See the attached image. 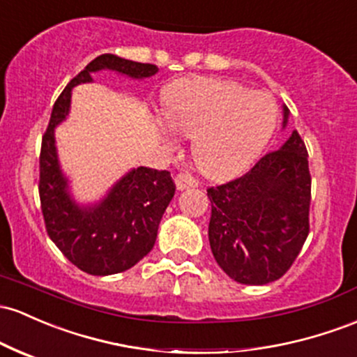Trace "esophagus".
<instances>
[{
  "mask_svg": "<svg viewBox=\"0 0 357 357\" xmlns=\"http://www.w3.org/2000/svg\"><path fill=\"white\" fill-rule=\"evenodd\" d=\"M176 186H178V190H188V188H197L198 186V181L193 178L191 174H188V172H179L178 176H176Z\"/></svg>",
  "mask_w": 357,
  "mask_h": 357,
  "instance_id": "1",
  "label": "esophagus"
}]
</instances>
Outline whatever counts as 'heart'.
<instances>
[{
    "instance_id": "heart-1",
    "label": "heart",
    "mask_w": 357,
    "mask_h": 357,
    "mask_svg": "<svg viewBox=\"0 0 357 357\" xmlns=\"http://www.w3.org/2000/svg\"><path fill=\"white\" fill-rule=\"evenodd\" d=\"M167 123L159 127L162 142L178 146L174 132L193 139L191 154L206 178L223 181L244 172L268 146L278 121L269 95L222 77H183L162 91Z\"/></svg>"
}]
</instances>
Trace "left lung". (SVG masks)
Listing matches in <instances>:
<instances>
[{
	"label": "left lung",
	"instance_id": "left-lung-1",
	"mask_svg": "<svg viewBox=\"0 0 357 357\" xmlns=\"http://www.w3.org/2000/svg\"><path fill=\"white\" fill-rule=\"evenodd\" d=\"M288 116L283 105V128ZM310 186L307 147L293 130L244 176L206 190L211 252L234 281L259 287L288 271L308 236Z\"/></svg>",
	"mask_w": 357,
	"mask_h": 357
}]
</instances>
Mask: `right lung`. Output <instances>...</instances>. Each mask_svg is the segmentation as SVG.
Masks as SVG:
<instances>
[{"instance_id":"add662e5","label":"right lung","mask_w":357,"mask_h":357,"mask_svg":"<svg viewBox=\"0 0 357 357\" xmlns=\"http://www.w3.org/2000/svg\"><path fill=\"white\" fill-rule=\"evenodd\" d=\"M100 70L142 81L159 69L154 64L101 54L70 79L54 105L42 139L38 193L47 234L59 250L81 271L108 276L127 271L151 252L176 186L169 171L140 166L125 172L101 199L79 203L74 198L59 160L56 128L69 116L73 89L93 83V74Z\"/></svg>"}]
</instances>
